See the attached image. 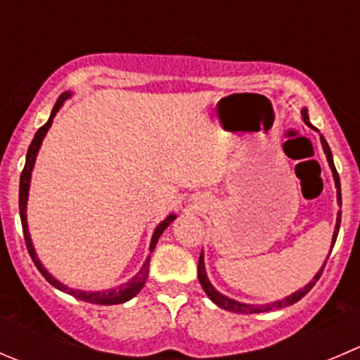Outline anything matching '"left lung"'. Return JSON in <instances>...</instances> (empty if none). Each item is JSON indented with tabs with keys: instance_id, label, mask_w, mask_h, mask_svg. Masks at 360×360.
Listing matches in <instances>:
<instances>
[{
	"instance_id": "left-lung-1",
	"label": "left lung",
	"mask_w": 360,
	"mask_h": 360,
	"mask_svg": "<svg viewBox=\"0 0 360 360\" xmlns=\"http://www.w3.org/2000/svg\"><path fill=\"white\" fill-rule=\"evenodd\" d=\"M301 116H302V120H304V123L308 124L309 128H313V130H316V128L313 127L311 123H309L308 109H306V107L301 110ZM320 142H322L323 153H326L327 162H329L330 170H333L334 184H336V191H338V204L341 205V184H340V176H338L336 167H334V162H333V153H330L329 144H327V141L322 137V135H320ZM340 223H341V211H338L336 229H334L333 243H330V248H333L334 243H336L338 232H340ZM330 251H333V250H330ZM329 255H330V253H329ZM329 255H327V258H329ZM327 258H326V262H327ZM326 262H323V265H322V267H320L319 273L315 274V278H313V280L309 281V283L306 285L304 288H301V290L294 292V294H290V295H288V297L281 299V301L267 302V304H246V302H239V301H236V299H230V297H226V295L219 294V292L216 290L214 287H212V283H211V281H209V278H207V273H205L204 253H200V258H198V281H200L202 288H204V292H205V294H207V297L211 299V301L214 302L216 306H219V308H221V309H226V311H232V313H240V315H253V313H265V311H271V309L285 308V306H292V304H295V302H297V301H301V299L304 297V295L308 294L309 290H311L313 285L316 283V280H319L320 274H322L323 267H326Z\"/></svg>"
}]
</instances>
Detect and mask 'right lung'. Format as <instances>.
<instances>
[{"instance_id":"1","label":"right lung","mask_w":360,"mask_h":360,"mask_svg":"<svg viewBox=\"0 0 360 360\" xmlns=\"http://www.w3.org/2000/svg\"><path fill=\"white\" fill-rule=\"evenodd\" d=\"M70 96H72V93H70V91L63 93V95L59 96L58 102H56V105H54V109H52L51 117H49L47 123H45L44 127H41L40 130H38L37 134H34L33 142H31L30 149H27L26 165H24L22 174H20V184H19V212H20V221H22L24 239H26L27 251H30V255H31V258H33L34 265H37V269L41 273V276H44L45 280H47L49 283L52 285V287H56V288H58V290L65 292V294L73 295V297L80 299V301H84V302H91V304H102V306L121 304V302H127V301H130V299H134L135 295H137L139 292L142 290V287H144V285H146V280H148V274H149V260H151V255H149V257L146 258V262H144V264H142L141 271H139V273L135 274L134 278H130V280H128L127 283L120 285V287L109 288V290H96V292L79 290V288H72V287H66V285H63L61 281L56 280V278L52 276L51 273H49L47 269L44 267V264H41V262H40V258L37 257V251H34L33 240H31L30 229H27L26 207H27V197H30L31 172H33V167H34V162H37L38 151H40V146H41V142H44L45 135H47L49 128H51L52 120H54L56 114H58V110L61 109L63 103H65L66 98H70ZM176 218H177L176 214H169L165 219H163L162 223H160L158 226H156L155 232H153V237H151V244H149V251H151V253H153V250H155L156 243H158L160 236H162V233H163V230H165L167 226H169L170 223H172Z\"/></svg>"}]
</instances>
